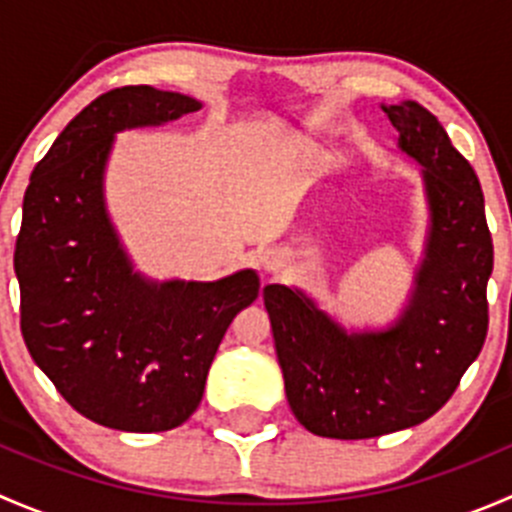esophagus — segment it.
<instances>
[{
	"label": "esophagus",
	"instance_id": "34e87169",
	"mask_svg": "<svg viewBox=\"0 0 512 512\" xmlns=\"http://www.w3.org/2000/svg\"><path fill=\"white\" fill-rule=\"evenodd\" d=\"M260 262H262V267H265L267 272H277L282 267V255L280 252H275V250H270V252H265V255L260 257Z\"/></svg>",
	"mask_w": 512,
	"mask_h": 512
}]
</instances>
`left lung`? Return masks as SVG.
Returning <instances> with one entry per match:
<instances>
[{
	"mask_svg": "<svg viewBox=\"0 0 512 512\" xmlns=\"http://www.w3.org/2000/svg\"><path fill=\"white\" fill-rule=\"evenodd\" d=\"M423 165L431 240L409 309L389 332L347 334L307 297L265 287L292 414L314 436L359 441L411 428L446 404L488 334L493 237L476 170L414 101L386 108Z\"/></svg>",
	"mask_w": 512,
	"mask_h": 512,
	"instance_id": "left-lung-1",
	"label": "left lung"
}]
</instances>
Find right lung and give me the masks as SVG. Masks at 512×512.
Instances as JSON below:
<instances>
[{"label": "right lung", "instance_id": "obj_1", "mask_svg": "<svg viewBox=\"0 0 512 512\" xmlns=\"http://www.w3.org/2000/svg\"><path fill=\"white\" fill-rule=\"evenodd\" d=\"M198 108L153 86L106 91L61 131L24 193L14 247L24 344L71 409L116 431L188 421L232 317L260 294L252 270L218 282H143L103 210L113 133Z\"/></svg>", "mask_w": 512, "mask_h": 512}]
</instances>
